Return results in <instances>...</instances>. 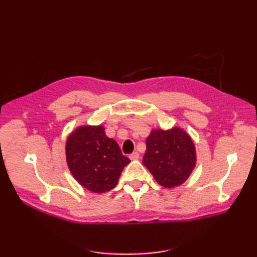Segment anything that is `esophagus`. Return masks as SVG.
Returning a JSON list of instances; mask_svg holds the SVG:
<instances>
[{
    "instance_id": "34e87169",
    "label": "esophagus",
    "mask_w": 257,
    "mask_h": 257,
    "mask_svg": "<svg viewBox=\"0 0 257 257\" xmlns=\"http://www.w3.org/2000/svg\"><path fill=\"white\" fill-rule=\"evenodd\" d=\"M139 157H140V155L138 154V152H133V154L129 156L130 160H137V159H139Z\"/></svg>"
}]
</instances>
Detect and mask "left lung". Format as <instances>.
Listing matches in <instances>:
<instances>
[{
    "label": "left lung",
    "mask_w": 257,
    "mask_h": 257,
    "mask_svg": "<svg viewBox=\"0 0 257 257\" xmlns=\"http://www.w3.org/2000/svg\"><path fill=\"white\" fill-rule=\"evenodd\" d=\"M143 163L156 181L166 188L182 184L195 167V147L180 128L154 129L146 140Z\"/></svg>",
    "instance_id": "1"
}]
</instances>
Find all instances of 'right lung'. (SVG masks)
<instances>
[{
  "label": "right lung",
  "mask_w": 257,
  "mask_h": 257,
  "mask_svg": "<svg viewBox=\"0 0 257 257\" xmlns=\"http://www.w3.org/2000/svg\"><path fill=\"white\" fill-rule=\"evenodd\" d=\"M66 160L77 182L95 193H103L117 185L130 160L118 144L108 138L102 125H81L66 141Z\"/></svg>",
  "instance_id": "add662e5"
}]
</instances>
